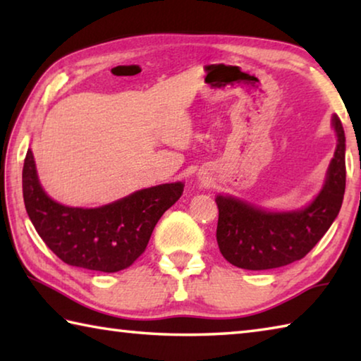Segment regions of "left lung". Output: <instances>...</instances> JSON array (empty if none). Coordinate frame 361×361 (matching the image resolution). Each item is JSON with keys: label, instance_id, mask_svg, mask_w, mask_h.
<instances>
[{"label": "left lung", "instance_id": "1", "mask_svg": "<svg viewBox=\"0 0 361 361\" xmlns=\"http://www.w3.org/2000/svg\"><path fill=\"white\" fill-rule=\"evenodd\" d=\"M338 137L326 180L312 204L295 212H266L231 195H216L219 252L248 271L282 267L304 258L338 216L345 191V135L333 116Z\"/></svg>", "mask_w": 361, "mask_h": 361}]
</instances>
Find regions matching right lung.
<instances>
[{
	"label": "right lung",
	"mask_w": 361,
	"mask_h": 361,
	"mask_svg": "<svg viewBox=\"0 0 361 361\" xmlns=\"http://www.w3.org/2000/svg\"><path fill=\"white\" fill-rule=\"evenodd\" d=\"M183 183L142 189L99 209L66 207L41 188L32 149L22 172L23 202L36 232L70 266L118 272L133 264L152 229L183 194Z\"/></svg>",
	"instance_id": "add662e5"
}]
</instances>
